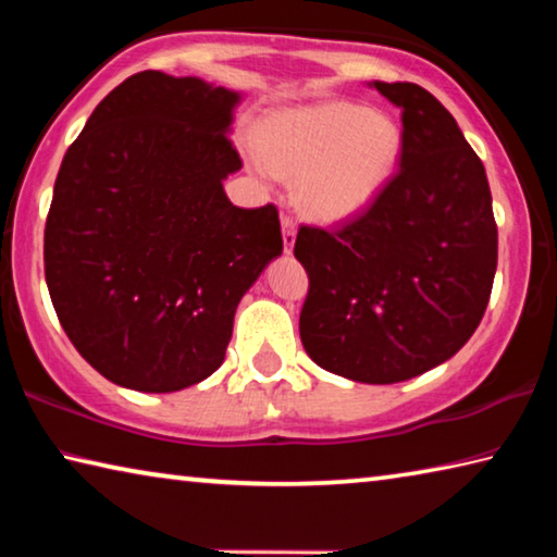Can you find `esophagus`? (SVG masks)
<instances>
[{"label": "esophagus", "instance_id": "34e87169", "mask_svg": "<svg viewBox=\"0 0 557 557\" xmlns=\"http://www.w3.org/2000/svg\"><path fill=\"white\" fill-rule=\"evenodd\" d=\"M297 238V223L289 215H282V243H285V252H292Z\"/></svg>", "mask_w": 557, "mask_h": 557}]
</instances>
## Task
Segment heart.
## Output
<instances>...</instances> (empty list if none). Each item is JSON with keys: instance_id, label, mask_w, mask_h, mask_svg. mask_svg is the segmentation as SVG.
<instances>
[{"instance_id": "b5f03b06", "label": "heart", "mask_w": 557, "mask_h": 557, "mask_svg": "<svg viewBox=\"0 0 557 557\" xmlns=\"http://www.w3.org/2000/svg\"><path fill=\"white\" fill-rule=\"evenodd\" d=\"M398 122L356 102H319L272 115L250 149L262 176H297V203L317 221L354 219L398 169Z\"/></svg>"}]
</instances>
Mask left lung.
I'll return each mask as SVG.
<instances>
[{
    "mask_svg": "<svg viewBox=\"0 0 557 557\" xmlns=\"http://www.w3.org/2000/svg\"><path fill=\"white\" fill-rule=\"evenodd\" d=\"M371 88L403 110L400 169L358 219L299 228V336L324 371L388 385L445 363L476 332L498 233L484 164L449 110L414 83Z\"/></svg>",
    "mask_w": 557,
    "mask_h": 557,
    "instance_id": "obj_1",
    "label": "left lung"
}]
</instances>
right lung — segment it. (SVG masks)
Instances as JSON below:
<instances>
[{
    "label": "right lung",
    "instance_id": "1",
    "mask_svg": "<svg viewBox=\"0 0 557 557\" xmlns=\"http://www.w3.org/2000/svg\"><path fill=\"white\" fill-rule=\"evenodd\" d=\"M240 92L143 71L65 152L44 233L63 332L108 381L174 393L219 369L238 301L282 252L272 203L238 209L223 178Z\"/></svg>",
    "mask_w": 557,
    "mask_h": 557
}]
</instances>
